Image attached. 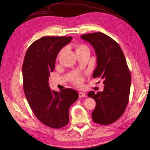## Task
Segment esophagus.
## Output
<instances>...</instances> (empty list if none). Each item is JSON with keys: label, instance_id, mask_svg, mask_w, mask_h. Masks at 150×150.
Instances as JSON below:
<instances>
[{"label": "esophagus", "instance_id": "1", "mask_svg": "<svg viewBox=\"0 0 150 150\" xmlns=\"http://www.w3.org/2000/svg\"><path fill=\"white\" fill-rule=\"evenodd\" d=\"M86 95L83 92H79V98H83V97H86Z\"/></svg>", "mask_w": 150, "mask_h": 150}]
</instances>
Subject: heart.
<instances>
[{"label":"heart","mask_w":150,"mask_h":150,"mask_svg":"<svg viewBox=\"0 0 150 150\" xmlns=\"http://www.w3.org/2000/svg\"><path fill=\"white\" fill-rule=\"evenodd\" d=\"M86 49H88V47L87 46H86L84 44H80L79 46H78V47H77L76 52H78L79 51H81V50ZM82 81H83V79L80 76L76 77V78L74 79V83L76 85H78V86L81 85V83H82Z\"/></svg>","instance_id":"1"}]
</instances>
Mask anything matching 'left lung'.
I'll use <instances>...</instances> for the list:
<instances>
[{"label": "left lung", "mask_w": 150, "mask_h": 150, "mask_svg": "<svg viewBox=\"0 0 150 150\" xmlns=\"http://www.w3.org/2000/svg\"><path fill=\"white\" fill-rule=\"evenodd\" d=\"M81 38L91 44L96 54L93 78L104 80L103 91L96 94L91 91L88 94L96 103L92 119L102 125L111 124L123 114L129 101L131 77L124 53L115 40L102 33Z\"/></svg>", "instance_id": "8db88e82"}]
</instances>
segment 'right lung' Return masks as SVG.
I'll return each instance as SVG.
<instances>
[{"label": "right lung", "mask_w": 150, "mask_h": 150, "mask_svg": "<svg viewBox=\"0 0 150 150\" xmlns=\"http://www.w3.org/2000/svg\"><path fill=\"white\" fill-rule=\"evenodd\" d=\"M72 39L66 36L39 39L28 48L22 66L24 91L30 108L42 124L54 129L68 124L69 110L79 96L78 91L70 88L58 93L51 91L48 83L58 53Z\"/></svg>", "instance_id": "1"}]
</instances>
